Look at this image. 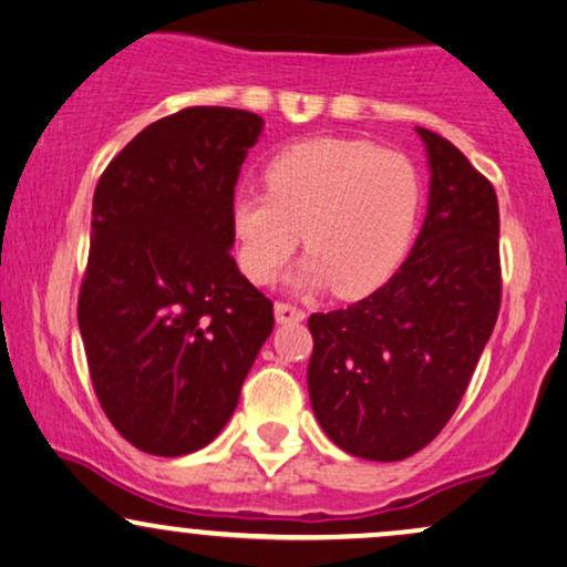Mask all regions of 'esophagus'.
Returning a JSON list of instances; mask_svg holds the SVG:
<instances>
[{"instance_id": "obj_1", "label": "esophagus", "mask_w": 567, "mask_h": 567, "mask_svg": "<svg viewBox=\"0 0 567 567\" xmlns=\"http://www.w3.org/2000/svg\"><path fill=\"white\" fill-rule=\"evenodd\" d=\"M276 320L278 323H302L305 310L289 302H276Z\"/></svg>"}]
</instances>
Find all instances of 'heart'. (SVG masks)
<instances>
[{"label":"heart","mask_w":567,"mask_h":567,"mask_svg":"<svg viewBox=\"0 0 567 567\" xmlns=\"http://www.w3.org/2000/svg\"><path fill=\"white\" fill-rule=\"evenodd\" d=\"M268 194L230 207L239 268L270 284L299 244L305 286L365 297L402 262L421 213V173L408 155L362 138L320 136L291 144L265 165Z\"/></svg>","instance_id":"b5f03b06"}]
</instances>
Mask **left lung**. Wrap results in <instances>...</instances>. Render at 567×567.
I'll return each instance as SVG.
<instances>
[{"instance_id": "8db88e82", "label": "left lung", "mask_w": 567, "mask_h": 567, "mask_svg": "<svg viewBox=\"0 0 567 567\" xmlns=\"http://www.w3.org/2000/svg\"><path fill=\"white\" fill-rule=\"evenodd\" d=\"M429 150V215L381 289L312 312L307 386L333 444L394 463L442 433L463 400L502 302L499 205L484 173L444 136Z\"/></svg>"}]
</instances>
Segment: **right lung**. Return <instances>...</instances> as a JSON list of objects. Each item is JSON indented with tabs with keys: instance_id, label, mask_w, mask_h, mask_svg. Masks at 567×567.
Here are the masks:
<instances>
[{
	"instance_id": "1",
	"label": "right lung",
	"mask_w": 567,
	"mask_h": 567,
	"mask_svg": "<svg viewBox=\"0 0 567 567\" xmlns=\"http://www.w3.org/2000/svg\"><path fill=\"white\" fill-rule=\"evenodd\" d=\"M262 117L186 107L104 167L79 291L89 375L107 421L157 457L218 436L272 331V302L230 257L234 186Z\"/></svg>"
}]
</instances>
